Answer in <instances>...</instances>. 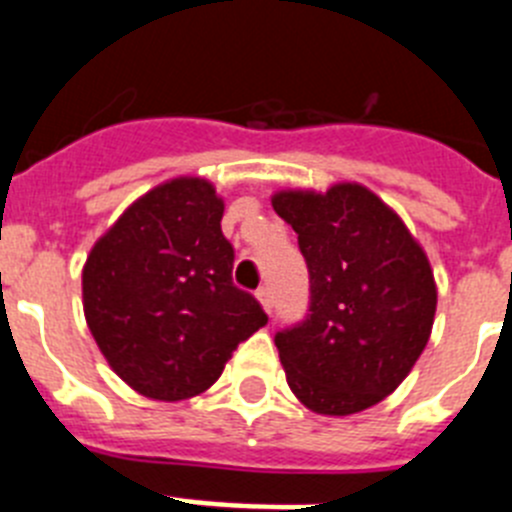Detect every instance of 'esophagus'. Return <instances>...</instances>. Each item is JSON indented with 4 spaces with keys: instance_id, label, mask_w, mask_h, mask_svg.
<instances>
[{
    "instance_id": "34e87169",
    "label": "esophagus",
    "mask_w": 512,
    "mask_h": 512,
    "mask_svg": "<svg viewBox=\"0 0 512 512\" xmlns=\"http://www.w3.org/2000/svg\"><path fill=\"white\" fill-rule=\"evenodd\" d=\"M256 297H259L261 307H264V310L271 315V310H274V297H271V289L269 287H261L259 292H256Z\"/></svg>"
}]
</instances>
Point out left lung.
<instances>
[{"instance_id":"obj_1","label":"left lung","mask_w":512,"mask_h":512,"mask_svg":"<svg viewBox=\"0 0 512 512\" xmlns=\"http://www.w3.org/2000/svg\"><path fill=\"white\" fill-rule=\"evenodd\" d=\"M271 207L295 228L310 271L307 318L274 338L289 390L330 418L372 408L431 338V261L402 217L359 182L282 189Z\"/></svg>"}]
</instances>
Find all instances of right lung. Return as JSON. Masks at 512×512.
Returning <instances> with one entry per match:
<instances>
[{"instance_id":"right-lung-1","label":"right lung","mask_w":512,"mask_h":512,"mask_svg":"<svg viewBox=\"0 0 512 512\" xmlns=\"http://www.w3.org/2000/svg\"><path fill=\"white\" fill-rule=\"evenodd\" d=\"M225 202L176 176L122 212L81 271L84 318L112 372L138 395L179 402L210 390L266 312L233 284Z\"/></svg>"}]
</instances>
